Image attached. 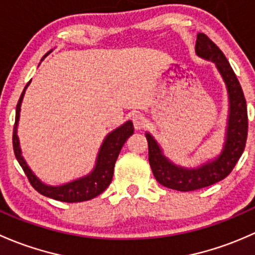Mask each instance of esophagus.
<instances>
[{
  "label": "esophagus",
  "instance_id": "1",
  "mask_svg": "<svg viewBox=\"0 0 255 255\" xmlns=\"http://www.w3.org/2000/svg\"><path fill=\"white\" fill-rule=\"evenodd\" d=\"M132 122H133V125H135V128H137V130H140V128L145 127L146 118L143 117V114H141V113H133Z\"/></svg>",
  "mask_w": 255,
  "mask_h": 255
}]
</instances>
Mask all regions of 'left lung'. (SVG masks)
I'll list each match as a JSON object with an SVG mask.
<instances>
[{
  "mask_svg": "<svg viewBox=\"0 0 255 255\" xmlns=\"http://www.w3.org/2000/svg\"><path fill=\"white\" fill-rule=\"evenodd\" d=\"M195 52L201 59L214 62L224 80L228 94L227 127L224 147L219 156L193 168L173 163L163 153L156 138L149 132L145 133L148 142L149 166L154 178L159 184L178 191L196 190L225 179L242 156L248 133L245 94L224 52L204 33L198 34Z\"/></svg>",
  "mask_w": 255,
  "mask_h": 255,
  "instance_id": "1",
  "label": "left lung"
}]
</instances>
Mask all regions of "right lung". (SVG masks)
<instances>
[{
	"label": "right lung",
	"instance_id": "obj_1",
	"mask_svg": "<svg viewBox=\"0 0 255 255\" xmlns=\"http://www.w3.org/2000/svg\"><path fill=\"white\" fill-rule=\"evenodd\" d=\"M50 50L46 57L51 52ZM41 59V61L44 60ZM30 85V81L27 83L23 89L20 98L18 101L17 108H15V123L13 128V149L17 161L19 162L20 167L24 170L25 175L29 179L31 186L35 189L41 195L48 196L54 200L64 201V203H81V201H87L96 198L99 194L103 193L108 188L113 179V173H114V166L119 156L122 147L127 142V140L133 133V124L131 120H128L122 127L117 128L106 136V138L102 142L99 148L98 156H97L96 164L93 169L87 175L77 178L75 180H71L69 183H65L61 185H49L46 183L41 182L29 166L25 162L24 157L22 156V149L19 146V138H18V123H19L20 106H22L23 97H24L25 89Z\"/></svg>",
	"mask_w": 255,
	"mask_h": 255
}]
</instances>
